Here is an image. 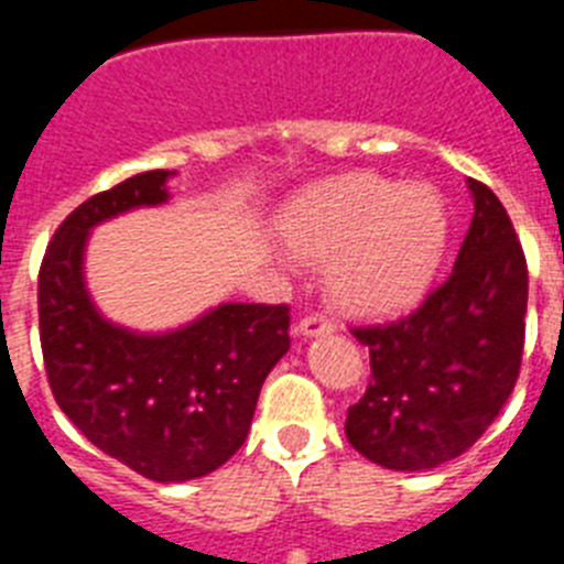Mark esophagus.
Returning <instances> with one entry per match:
<instances>
[{"mask_svg": "<svg viewBox=\"0 0 564 564\" xmlns=\"http://www.w3.org/2000/svg\"><path fill=\"white\" fill-rule=\"evenodd\" d=\"M336 330V322L327 316H322V313H311V316L305 318H299V325H296V333L299 336H327V333Z\"/></svg>", "mask_w": 564, "mask_h": 564, "instance_id": "34e87169", "label": "esophagus"}]
</instances>
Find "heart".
Wrapping results in <instances>:
<instances>
[{
    "instance_id": "obj_1",
    "label": "heart",
    "mask_w": 564,
    "mask_h": 564,
    "mask_svg": "<svg viewBox=\"0 0 564 564\" xmlns=\"http://www.w3.org/2000/svg\"><path fill=\"white\" fill-rule=\"evenodd\" d=\"M449 208L426 183L341 174L288 206L279 234L302 262L324 265L336 305L383 316L430 291L449 246Z\"/></svg>"
}]
</instances>
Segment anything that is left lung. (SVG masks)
<instances>
[{"label": "left lung", "instance_id": "8db88e82", "mask_svg": "<svg viewBox=\"0 0 564 564\" xmlns=\"http://www.w3.org/2000/svg\"><path fill=\"white\" fill-rule=\"evenodd\" d=\"M475 217L449 279L406 316L352 327L370 383L347 410V441L367 460L421 471L460 457L514 390L525 344L528 265L497 194L468 181Z\"/></svg>", "mask_w": 564, "mask_h": 564}]
</instances>
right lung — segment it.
I'll list each match as a JSON object with an SVG mask.
<instances>
[{
	"label": "right lung",
	"instance_id": "obj_1",
	"mask_svg": "<svg viewBox=\"0 0 564 564\" xmlns=\"http://www.w3.org/2000/svg\"><path fill=\"white\" fill-rule=\"evenodd\" d=\"M174 172L93 194L50 239L39 271V336L64 415L109 457L154 482L212 475L246 443L262 381L291 347V307L226 302L172 333L101 316L84 285L89 228L169 200Z\"/></svg>",
	"mask_w": 564,
	"mask_h": 564
}]
</instances>
